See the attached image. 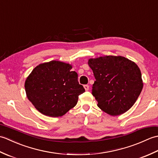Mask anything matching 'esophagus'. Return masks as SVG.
<instances>
[{
    "mask_svg": "<svg viewBox=\"0 0 158 158\" xmlns=\"http://www.w3.org/2000/svg\"><path fill=\"white\" fill-rule=\"evenodd\" d=\"M83 87H84V88H85L86 91H88V90L89 89V85H85Z\"/></svg>",
    "mask_w": 158,
    "mask_h": 158,
    "instance_id": "obj_1",
    "label": "esophagus"
}]
</instances>
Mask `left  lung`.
<instances>
[{"label":"left lung","instance_id":"obj_1","mask_svg":"<svg viewBox=\"0 0 158 158\" xmlns=\"http://www.w3.org/2000/svg\"><path fill=\"white\" fill-rule=\"evenodd\" d=\"M88 64L96 79L92 92L99 108L113 116L128 110L143 89L139 66L124 57L113 56L90 59Z\"/></svg>","mask_w":158,"mask_h":158}]
</instances>
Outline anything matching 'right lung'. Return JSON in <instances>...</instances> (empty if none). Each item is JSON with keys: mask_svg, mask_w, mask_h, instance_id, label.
Segmentation results:
<instances>
[{"mask_svg": "<svg viewBox=\"0 0 158 158\" xmlns=\"http://www.w3.org/2000/svg\"><path fill=\"white\" fill-rule=\"evenodd\" d=\"M71 69L69 64L53 60L33 69L26 80L25 89L28 100L40 113L60 117L77 105L85 89Z\"/></svg>", "mask_w": 158, "mask_h": 158, "instance_id": "1", "label": "right lung"}]
</instances>
